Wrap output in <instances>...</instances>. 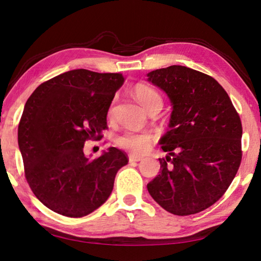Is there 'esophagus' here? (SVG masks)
<instances>
[{
  "label": "esophagus",
  "instance_id": "obj_1",
  "mask_svg": "<svg viewBox=\"0 0 261 261\" xmlns=\"http://www.w3.org/2000/svg\"><path fill=\"white\" fill-rule=\"evenodd\" d=\"M143 158L140 156H136V154H129V163H138L141 162Z\"/></svg>",
  "mask_w": 261,
  "mask_h": 261
}]
</instances>
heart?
<instances>
[{"label":"heart","mask_w":261,"mask_h":261,"mask_svg":"<svg viewBox=\"0 0 261 261\" xmlns=\"http://www.w3.org/2000/svg\"><path fill=\"white\" fill-rule=\"evenodd\" d=\"M132 93H134L136 98L147 111L156 107H163L162 95H160L156 88L151 87L150 85L138 83L132 88ZM113 103L114 102L110 105L108 111V115L110 118L113 115ZM152 141L153 136L149 134V132H137L131 130L124 131L118 138L119 147L134 153H142L147 151L150 148Z\"/></svg>","instance_id":"1"}]
</instances>
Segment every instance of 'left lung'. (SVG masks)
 <instances>
[{
    "mask_svg": "<svg viewBox=\"0 0 261 261\" xmlns=\"http://www.w3.org/2000/svg\"><path fill=\"white\" fill-rule=\"evenodd\" d=\"M148 80L173 103L168 152L147 185L160 206L175 215L202 212L224 195L240 167L242 124L224 88L213 77L185 66L152 70Z\"/></svg>",
    "mask_w": 261,
    "mask_h": 261,
    "instance_id": "left-lung-1",
    "label": "left lung"
}]
</instances>
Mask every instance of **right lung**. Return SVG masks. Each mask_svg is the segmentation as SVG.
Wrapping results in <instances>:
<instances>
[{"label":"right lung","mask_w":261,"mask_h":261,"mask_svg":"<svg viewBox=\"0 0 261 261\" xmlns=\"http://www.w3.org/2000/svg\"><path fill=\"white\" fill-rule=\"evenodd\" d=\"M120 73L74 69L43 82L24 105L18 142L24 176L45 206L69 218H83L107 201L118 170L127 164L124 151L111 147L90 159L87 140H101Z\"/></svg>","instance_id":"right-lung-1"}]
</instances>
